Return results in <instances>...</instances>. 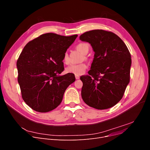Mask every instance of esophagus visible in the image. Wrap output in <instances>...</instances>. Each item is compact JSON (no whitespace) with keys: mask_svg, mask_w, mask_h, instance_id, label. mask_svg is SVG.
Returning a JSON list of instances; mask_svg holds the SVG:
<instances>
[{"mask_svg":"<svg viewBox=\"0 0 150 150\" xmlns=\"http://www.w3.org/2000/svg\"><path fill=\"white\" fill-rule=\"evenodd\" d=\"M75 77H76V79H80V76L79 75H75Z\"/></svg>","mask_w":150,"mask_h":150,"instance_id":"1","label":"esophagus"}]
</instances>
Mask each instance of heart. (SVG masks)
<instances>
[{
  "mask_svg": "<svg viewBox=\"0 0 150 150\" xmlns=\"http://www.w3.org/2000/svg\"><path fill=\"white\" fill-rule=\"evenodd\" d=\"M76 49L83 54H86L89 50V45L86 42L79 43L76 45ZM63 61L65 64H68L69 57L67 53H65L63 56ZM88 68L85 63L77 64H71L66 68V71L68 73L74 74L75 75H80L85 73Z\"/></svg>",
  "mask_w": 150,
  "mask_h": 150,
  "instance_id": "b5f03b06",
  "label": "heart"
}]
</instances>
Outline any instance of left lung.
I'll return each mask as SVG.
<instances>
[{
  "instance_id": "1",
  "label": "left lung",
  "mask_w": 150,
  "mask_h": 150,
  "mask_svg": "<svg viewBox=\"0 0 150 150\" xmlns=\"http://www.w3.org/2000/svg\"><path fill=\"white\" fill-rule=\"evenodd\" d=\"M79 38L91 44L94 52L89 75L80 77L82 99L97 109L110 108L121 100L129 83L130 53L123 41L111 32L93 30Z\"/></svg>"
}]
</instances>
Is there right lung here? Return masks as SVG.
Masks as SVG:
<instances>
[{
	"instance_id": "right-lung-1",
	"label": "right lung",
	"mask_w": 150,
	"mask_h": 150,
	"mask_svg": "<svg viewBox=\"0 0 150 150\" xmlns=\"http://www.w3.org/2000/svg\"><path fill=\"white\" fill-rule=\"evenodd\" d=\"M77 37L44 33L23 49L17 62L18 82L23 99L33 110L47 112L56 108L75 81L74 74H60L64 70V54Z\"/></svg>"
}]
</instances>
